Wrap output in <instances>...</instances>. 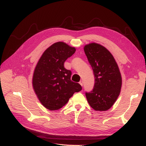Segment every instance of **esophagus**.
<instances>
[{"instance_id":"obj_1","label":"esophagus","mask_w":146,"mask_h":146,"mask_svg":"<svg viewBox=\"0 0 146 146\" xmlns=\"http://www.w3.org/2000/svg\"><path fill=\"white\" fill-rule=\"evenodd\" d=\"M79 84H80L82 86H83V81L82 80H80V82H79Z\"/></svg>"}]
</instances>
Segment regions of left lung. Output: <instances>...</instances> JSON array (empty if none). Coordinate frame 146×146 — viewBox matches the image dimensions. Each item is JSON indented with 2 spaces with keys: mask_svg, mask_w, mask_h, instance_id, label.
I'll list each match as a JSON object with an SVG mask.
<instances>
[{
  "mask_svg": "<svg viewBox=\"0 0 146 146\" xmlns=\"http://www.w3.org/2000/svg\"><path fill=\"white\" fill-rule=\"evenodd\" d=\"M84 49L95 76L93 90L86 92L88 102L96 111H106L112 107L120 93L119 68L111 53L100 44H89Z\"/></svg>",
  "mask_w": 146,
  "mask_h": 146,
  "instance_id": "8db88e82",
  "label": "left lung"
}]
</instances>
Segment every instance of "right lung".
<instances>
[{
    "mask_svg": "<svg viewBox=\"0 0 146 146\" xmlns=\"http://www.w3.org/2000/svg\"><path fill=\"white\" fill-rule=\"evenodd\" d=\"M75 51L73 47L58 42L44 51L36 64L33 87L38 100L48 110H59L74 93L82 90L78 83L71 80V71L64 65Z\"/></svg>",
    "mask_w": 146,
    "mask_h": 146,
    "instance_id": "add662e5",
    "label": "right lung"
}]
</instances>
